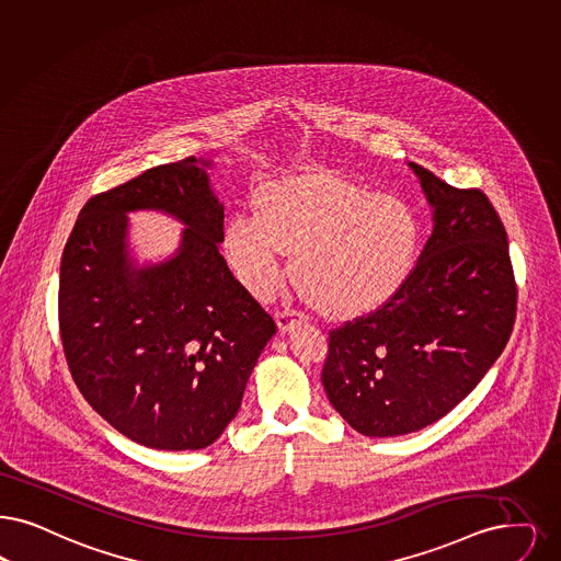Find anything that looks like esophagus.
<instances>
[{
	"instance_id": "34e87169",
	"label": "esophagus",
	"mask_w": 561,
	"mask_h": 561,
	"mask_svg": "<svg viewBox=\"0 0 561 561\" xmlns=\"http://www.w3.org/2000/svg\"><path fill=\"white\" fill-rule=\"evenodd\" d=\"M275 321H277V330H279L282 334H286V332H290L294 325H298V323H305L307 319H305V317H302L300 313H294V311H284V313H277Z\"/></svg>"
}]
</instances>
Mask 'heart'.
Instances as JSON below:
<instances>
[{
	"label": "heart",
	"instance_id": "heart-1",
	"mask_svg": "<svg viewBox=\"0 0 561 561\" xmlns=\"http://www.w3.org/2000/svg\"><path fill=\"white\" fill-rule=\"evenodd\" d=\"M256 213L236 210L225 225L229 267L248 291L267 298L291 256L300 290L336 317L367 313L404 284L422 229L407 202L371 194L332 173H302L259 187Z\"/></svg>",
	"mask_w": 561,
	"mask_h": 561
}]
</instances>
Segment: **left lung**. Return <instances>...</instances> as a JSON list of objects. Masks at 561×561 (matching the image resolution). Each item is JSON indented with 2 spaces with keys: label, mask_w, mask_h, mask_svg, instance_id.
Listing matches in <instances>:
<instances>
[{
  "label": "left lung",
  "mask_w": 561,
  "mask_h": 561,
  "mask_svg": "<svg viewBox=\"0 0 561 561\" xmlns=\"http://www.w3.org/2000/svg\"><path fill=\"white\" fill-rule=\"evenodd\" d=\"M407 164L432 208V236L381 309L330 332L321 374L342 420L378 438L445 417L501 357L516 319L510 242L493 204Z\"/></svg>",
  "instance_id": "8db88e82"
}]
</instances>
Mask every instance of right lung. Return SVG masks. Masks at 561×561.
<instances>
[{
  "label": "right lung",
  "instance_id": "right-lung-1",
  "mask_svg": "<svg viewBox=\"0 0 561 561\" xmlns=\"http://www.w3.org/2000/svg\"><path fill=\"white\" fill-rule=\"evenodd\" d=\"M190 157L148 169L81 210L60 263L58 317L72 380L123 436L158 450L213 445L236 417L275 323L231 275L224 202ZM184 225L181 247L139 264L129 211Z\"/></svg>",
  "mask_w": 561,
  "mask_h": 561
}]
</instances>
